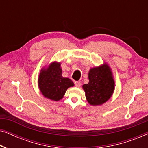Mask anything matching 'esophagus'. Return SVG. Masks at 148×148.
I'll use <instances>...</instances> for the list:
<instances>
[{
  "label": "esophagus",
  "mask_w": 148,
  "mask_h": 148,
  "mask_svg": "<svg viewBox=\"0 0 148 148\" xmlns=\"http://www.w3.org/2000/svg\"><path fill=\"white\" fill-rule=\"evenodd\" d=\"M75 85L76 87H77V88H79L81 86V85H82V82H75Z\"/></svg>",
  "instance_id": "1"
}]
</instances>
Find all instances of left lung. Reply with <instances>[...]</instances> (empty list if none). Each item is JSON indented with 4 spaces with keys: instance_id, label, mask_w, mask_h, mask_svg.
I'll use <instances>...</instances> for the list:
<instances>
[{
    "instance_id": "1",
    "label": "left lung",
    "mask_w": 148,
    "mask_h": 148,
    "mask_svg": "<svg viewBox=\"0 0 148 148\" xmlns=\"http://www.w3.org/2000/svg\"><path fill=\"white\" fill-rule=\"evenodd\" d=\"M89 83L83 89L89 104L92 106L102 105L112 96L114 90V81L110 68L107 64L90 69Z\"/></svg>"
}]
</instances>
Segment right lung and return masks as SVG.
Returning a JSON list of instances; mask_svg holds the SVG:
<instances>
[{
    "label": "right lung",
    "instance_id": "obj_1",
    "mask_svg": "<svg viewBox=\"0 0 148 148\" xmlns=\"http://www.w3.org/2000/svg\"><path fill=\"white\" fill-rule=\"evenodd\" d=\"M38 86L45 98L58 101L63 98L66 90L74 86L70 79L62 76L60 62H52L46 69H42L38 77Z\"/></svg>",
    "mask_w": 148,
    "mask_h": 148
}]
</instances>
